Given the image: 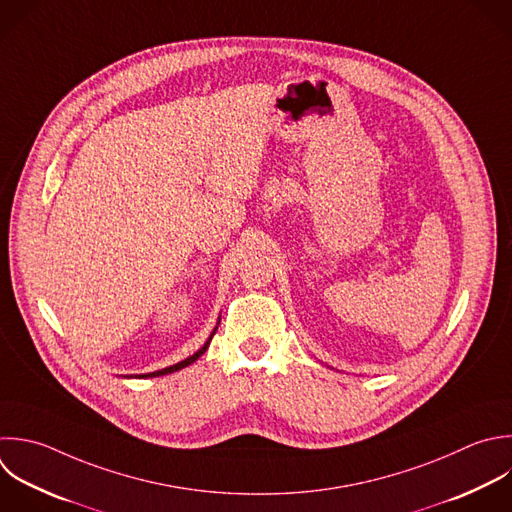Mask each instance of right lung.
Listing matches in <instances>:
<instances>
[{"label": "right lung", "mask_w": 512, "mask_h": 512, "mask_svg": "<svg viewBox=\"0 0 512 512\" xmlns=\"http://www.w3.org/2000/svg\"><path fill=\"white\" fill-rule=\"evenodd\" d=\"M210 340H212V336H210V338H208V342H206V344H204V346H202V348H200L196 354H192L190 358H186V360H182V362H178V364H174V366H168V368H164V370H158V372H150V374H142V378H144V376H164V374H170V372L182 370L184 366H190L194 360H198V358H200V356L206 352V348L210 346Z\"/></svg>", "instance_id": "right-lung-1"}]
</instances>
